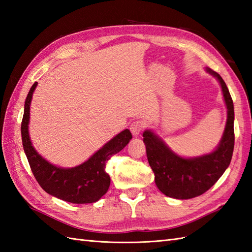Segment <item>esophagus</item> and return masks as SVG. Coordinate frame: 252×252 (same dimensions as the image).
Returning a JSON list of instances; mask_svg holds the SVG:
<instances>
[{
    "mask_svg": "<svg viewBox=\"0 0 252 252\" xmlns=\"http://www.w3.org/2000/svg\"><path fill=\"white\" fill-rule=\"evenodd\" d=\"M144 126H145V123H144L142 120H136L133 121L130 126V130L132 132V134L134 136H137L140 133L143 131Z\"/></svg>",
    "mask_w": 252,
    "mask_h": 252,
    "instance_id": "esophagus-1",
    "label": "esophagus"
}]
</instances>
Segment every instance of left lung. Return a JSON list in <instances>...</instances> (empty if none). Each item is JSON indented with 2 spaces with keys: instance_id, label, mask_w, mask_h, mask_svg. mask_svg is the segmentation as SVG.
I'll return each mask as SVG.
<instances>
[{
  "instance_id": "obj_1",
  "label": "left lung",
  "mask_w": 252,
  "mask_h": 252,
  "mask_svg": "<svg viewBox=\"0 0 252 252\" xmlns=\"http://www.w3.org/2000/svg\"><path fill=\"white\" fill-rule=\"evenodd\" d=\"M220 82L227 107V121L220 145L215 152L194 159L176 156L151 131L143 134L149 165L155 173V182L165 196L176 199H189L202 195L216 184L231 163L234 151V105L224 80L220 74L207 68Z\"/></svg>"
}]
</instances>
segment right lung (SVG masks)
<instances>
[{
  "label": "right lung",
  "mask_w": 252,
  "mask_h": 252,
  "mask_svg": "<svg viewBox=\"0 0 252 252\" xmlns=\"http://www.w3.org/2000/svg\"><path fill=\"white\" fill-rule=\"evenodd\" d=\"M36 82L32 85L25 101V111L21 121V140L32 173L47 194L72 203H91L97 201L106 194L110 178L106 173L107 161L125 148L131 141L132 134L125 130L96 152L88 161L76 168L63 169L47 162L37 154L29 138L28 123L32 94Z\"/></svg>",
  "instance_id": "add662e5"
}]
</instances>
